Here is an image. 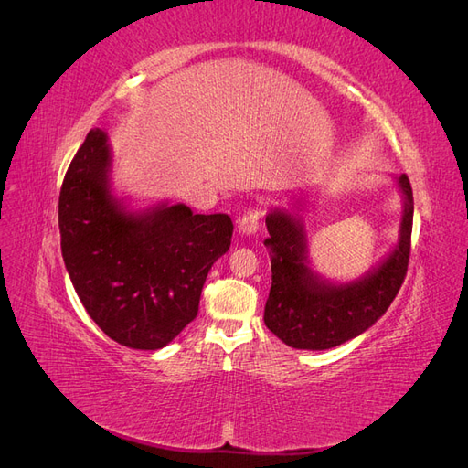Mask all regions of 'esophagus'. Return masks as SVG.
I'll return each instance as SVG.
<instances>
[{
  "label": "esophagus",
  "mask_w": 468,
  "mask_h": 468,
  "mask_svg": "<svg viewBox=\"0 0 468 468\" xmlns=\"http://www.w3.org/2000/svg\"><path fill=\"white\" fill-rule=\"evenodd\" d=\"M260 220H261V212L260 210H256V208L248 210L244 217L238 218V232L239 234H246V236L256 234L258 229H260Z\"/></svg>",
  "instance_id": "esophagus-1"
}]
</instances>
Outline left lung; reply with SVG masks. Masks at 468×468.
<instances>
[{
    "mask_svg": "<svg viewBox=\"0 0 468 468\" xmlns=\"http://www.w3.org/2000/svg\"><path fill=\"white\" fill-rule=\"evenodd\" d=\"M404 195L399 244L369 273L335 285L308 267L304 226L289 210L265 217L271 256V289L265 303V325L294 349L322 351L357 337L387 313L399 294L410 260L414 197L406 174L399 177Z\"/></svg>",
    "mask_w": 468,
    "mask_h": 468,
    "instance_id": "8db88e82",
    "label": "left lung"
}]
</instances>
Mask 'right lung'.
Segmentation results:
<instances>
[{"instance_id":"add662e5","label":"right lung","mask_w":468,"mask_h":468,"mask_svg":"<svg viewBox=\"0 0 468 468\" xmlns=\"http://www.w3.org/2000/svg\"><path fill=\"white\" fill-rule=\"evenodd\" d=\"M111 148L88 133L58 201L62 258L91 320L112 342L162 349L195 320L212 263L230 248L229 215L186 205L131 210L111 191Z\"/></svg>"}]
</instances>
